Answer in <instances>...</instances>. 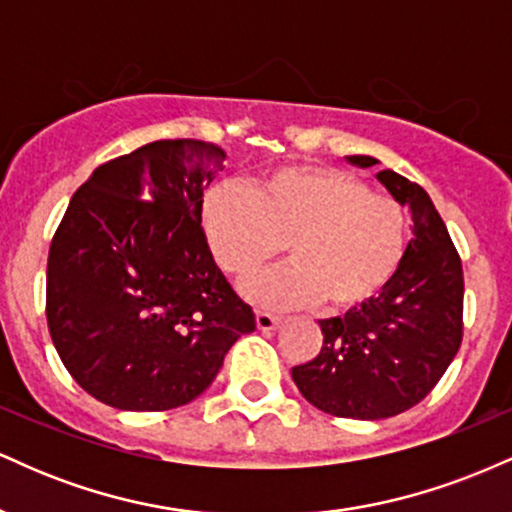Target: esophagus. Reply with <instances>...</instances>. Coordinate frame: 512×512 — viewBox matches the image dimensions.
Wrapping results in <instances>:
<instances>
[{
	"mask_svg": "<svg viewBox=\"0 0 512 512\" xmlns=\"http://www.w3.org/2000/svg\"><path fill=\"white\" fill-rule=\"evenodd\" d=\"M255 320H257V327H260L262 332H269V330H274V327L281 325V317H276L272 313H264V310H257Z\"/></svg>",
	"mask_w": 512,
	"mask_h": 512,
	"instance_id": "esophagus-1",
	"label": "esophagus"
}]
</instances>
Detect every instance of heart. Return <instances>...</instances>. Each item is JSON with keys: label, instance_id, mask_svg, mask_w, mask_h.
<instances>
[{"label": "heart", "instance_id": "heart-1", "mask_svg": "<svg viewBox=\"0 0 512 512\" xmlns=\"http://www.w3.org/2000/svg\"><path fill=\"white\" fill-rule=\"evenodd\" d=\"M202 221L216 264L240 281L286 245L291 264L248 286L252 301L279 310L322 303L327 313H346L368 303L395 276L407 245V211L397 199L327 166L279 168L255 190L216 185Z\"/></svg>", "mask_w": 512, "mask_h": 512}]
</instances>
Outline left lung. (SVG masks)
I'll list each match as a JSON object with an SVG mask.
<instances>
[{"label": "left lung", "mask_w": 512, "mask_h": 512, "mask_svg": "<svg viewBox=\"0 0 512 512\" xmlns=\"http://www.w3.org/2000/svg\"><path fill=\"white\" fill-rule=\"evenodd\" d=\"M361 168L373 156H346ZM414 238L380 296L320 322L322 349L291 368L293 383L317 409L344 419H387L419 404L436 387L462 344V260L431 197L416 182L380 170Z\"/></svg>", "instance_id": "obj_1"}]
</instances>
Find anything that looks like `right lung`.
Segmentation results:
<instances>
[{
    "instance_id": "obj_1",
    "label": "right lung",
    "mask_w": 512,
    "mask_h": 512,
    "mask_svg": "<svg viewBox=\"0 0 512 512\" xmlns=\"http://www.w3.org/2000/svg\"><path fill=\"white\" fill-rule=\"evenodd\" d=\"M226 151L161 139L93 170L48 255L45 315L64 368L91 397L166 411L202 395L255 330L211 257L204 190Z\"/></svg>"
}]
</instances>
